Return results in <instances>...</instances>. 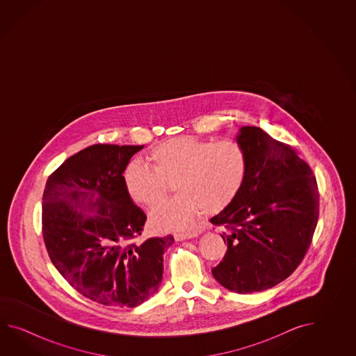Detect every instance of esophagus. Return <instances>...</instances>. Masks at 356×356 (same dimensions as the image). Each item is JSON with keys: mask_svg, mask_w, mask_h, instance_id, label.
Here are the masks:
<instances>
[{"mask_svg": "<svg viewBox=\"0 0 356 356\" xmlns=\"http://www.w3.org/2000/svg\"><path fill=\"white\" fill-rule=\"evenodd\" d=\"M198 233L192 230V232H186V233H177L175 234V241L181 242V241H186V239H191V238H196Z\"/></svg>", "mask_w": 356, "mask_h": 356, "instance_id": "esophagus-1", "label": "esophagus"}]
</instances>
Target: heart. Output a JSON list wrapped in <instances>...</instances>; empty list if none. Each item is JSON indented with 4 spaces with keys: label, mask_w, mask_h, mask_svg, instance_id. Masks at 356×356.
Wrapping results in <instances>:
<instances>
[{
    "label": "heart",
    "mask_w": 356,
    "mask_h": 356,
    "mask_svg": "<svg viewBox=\"0 0 356 356\" xmlns=\"http://www.w3.org/2000/svg\"><path fill=\"white\" fill-rule=\"evenodd\" d=\"M147 160L149 167L129 163L122 181L127 196L147 209L158 206L175 184L178 195L152 211L150 222L158 232H184L201 212L222 211L241 192L248 168L247 152L233 138H168L152 147Z\"/></svg>",
    "instance_id": "heart-1"
}]
</instances>
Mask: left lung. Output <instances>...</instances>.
Masks as SVG:
<instances>
[{
    "mask_svg": "<svg viewBox=\"0 0 356 356\" xmlns=\"http://www.w3.org/2000/svg\"><path fill=\"white\" fill-rule=\"evenodd\" d=\"M236 141L248 168L234 201L210 221L227 229L215 280L239 294L273 288L296 271L317 227L319 193L309 165L289 145L244 126Z\"/></svg>",
    "mask_w": 356,
    "mask_h": 356,
    "instance_id": "1",
    "label": "left lung"
}]
</instances>
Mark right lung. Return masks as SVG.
Here are the masks:
<instances>
[{
	"mask_svg": "<svg viewBox=\"0 0 356 356\" xmlns=\"http://www.w3.org/2000/svg\"><path fill=\"white\" fill-rule=\"evenodd\" d=\"M144 145L97 144L49 175L42 230L47 252L68 284L92 302L134 308L163 280L172 235L132 242L146 215L123 187L122 173Z\"/></svg>",
	"mask_w": 356,
	"mask_h": 356,
	"instance_id": "1",
	"label": "right lung"
}]
</instances>
